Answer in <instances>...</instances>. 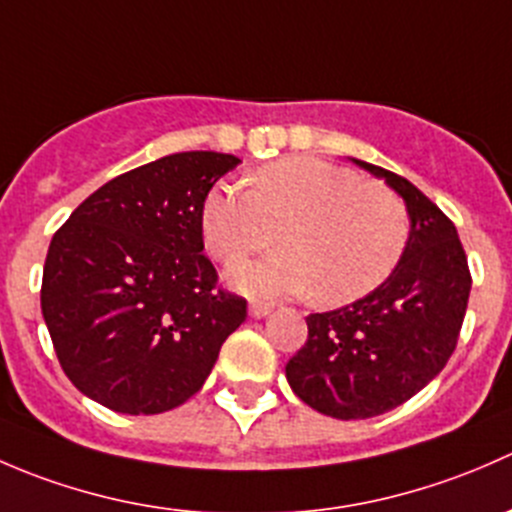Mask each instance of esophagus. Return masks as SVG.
I'll return each instance as SVG.
<instances>
[{
    "instance_id": "1",
    "label": "esophagus",
    "mask_w": 512,
    "mask_h": 512,
    "mask_svg": "<svg viewBox=\"0 0 512 512\" xmlns=\"http://www.w3.org/2000/svg\"><path fill=\"white\" fill-rule=\"evenodd\" d=\"M272 312V304L270 302H262V299H252L250 302V317L262 319Z\"/></svg>"
}]
</instances>
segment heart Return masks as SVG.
I'll use <instances>...</instances> for the list:
<instances>
[{"label": "heart", "instance_id": "obj_1", "mask_svg": "<svg viewBox=\"0 0 512 512\" xmlns=\"http://www.w3.org/2000/svg\"><path fill=\"white\" fill-rule=\"evenodd\" d=\"M205 245L232 262L270 242L282 252L242 260L227 280L247 294H304L342 307L384 285L411 235L404 200L381 183L312 156L282 158L252 175L250 190L218 183L200 208Z\"/></svg>", "mask_w": 512, "mask_h": 512}]
</instances>
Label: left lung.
Listing matches in <instances>:
<instances>
[{
  "mask_svg": "<svg viewBox=\"0 0 512 512\" xmlns=\"http://www.w3.org/2000/svg\"><path fill=\"white\" fill-rule=\"evenodd\" d=\"M404 198L409 245L389 280L332 312L309 314V337L287 361L294 394L332 418L396 409L441 374L458 344L471 270L456 225L414 183L354 160Z\"/></svg>",
  "mask_w": 512,
  "mask_h": 512,
  "instance_id": "left-lung-1",
  "label": "left lung"
}]
</instances>
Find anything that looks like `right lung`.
<instances>
[{
    "mask_svg": "<svg viewBox=\"0 0 512 512\" xmlns=\"http://www.w3.org/2000/svg\"><path fill=\"white\" fill-rule=\"evenodd\" d=\"M240 163L173 153L91 193L51 237L41 314L71 384L118 414H163L203 389L247 302L203 255L200 208Z\"/></svg>",
    "mask_w": 512,
    "mask_h": 512,
    "instance_id": "obj_1",
    "label": "right lung"
}]
</instances>
